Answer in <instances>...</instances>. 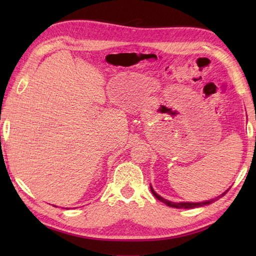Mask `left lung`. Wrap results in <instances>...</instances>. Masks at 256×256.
<instances>
[{"label":"left lung","instance_id":"8db88e82","mask_svg":"<svg viewBox=\"0 0 256 256\" xmlns=\"http://www.w3.org/2000/svg\"><path fill=\"white\" fill-rule=\"evenodd\" d=\"M150 188H151V192H152V194L154 196L158 198L159 201H162V202H164V204L166 206H172V208H177V209H193V208H198V206H208V204H210L211 202H214V201H216V200H218L219 198H222V196H224V194H226L227 192H228V190H226V192H224L222 196H218V198H214V200H209V201H206V202H196V203H190V202H172V201H168V200H166V198H162L160 196H158L157 193L154 192V188H152V186H150Z\"/></svg>","mask_w":256,"mask_h":256}]
</instances>
